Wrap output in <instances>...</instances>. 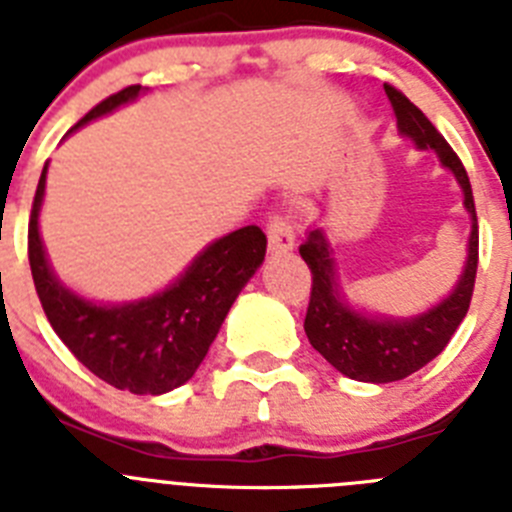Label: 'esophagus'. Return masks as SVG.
Returning <instances> with one entry per match:
<instances>
[{"instance_id":"obj_1","label":"esophagus","mask_w":512,"mask_h":512,"mask_svg":"<svg viewBox=\"0 0 512 512\" xmlns=\"http://www.w3.org/2000/svg\"><path fill=\"white\" fill-rule=\"evenodd\" d=\"M295 246V230L289 225L287 217L271 215L269 217V248L274 253H284Z\"/></svg>"}]
</instances>
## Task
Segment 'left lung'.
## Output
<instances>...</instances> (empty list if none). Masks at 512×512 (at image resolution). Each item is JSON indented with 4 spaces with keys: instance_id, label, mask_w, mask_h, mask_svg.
Returning a JSON list of instances; mask_svg holds the SVG:
<instances>
[{
    "instance_id": "obj_1",
    "label": "left lung",
    "mask_w": 512,
    "mask_h": 512,
    "mask_svg": "<svg viewBox=\"0 0 512 512\" xmlns=\"http://www.w3.org/2000/svg\"><path fill=\"white\" fill-rule=\"evenodd\" d=\"M384 92L390 97L400 133L413 140L418 148L436 151L441 166H446L456 176V182L464 192V207L472 217V233H469L467 264H464L456 287L451 289V295L415 318L395 320L374 318V315H366L348 305L338 289L336 261L330 259L333 251H330L328 238L320 228L310 230L307 241L300 246V256L310 266L312 274L310 305H307L305 315L307 338H310L312 348L323 354V359L336 366L338 372L356 382L374 384L410 377L441 354L461 320L467 318L479 261L477 210H474L467 169L454 153V148L433 128V122L400 89L387 84Z\"/></svg>"
}]
</instances>
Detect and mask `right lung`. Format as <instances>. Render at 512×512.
<instances>
[{
    "instance_id": "obj_1",
    "label": "right lung",
    "mask_w": 512,
    "mask_h": 512,
    "mask_svg": "<svg viewBox=\"0 0 512 512\" xmlns=\"http://www.w3.org/2000/svg\"><path fill=\"white\" fill-rule=\"evenodd\" d=\"M140 92L143 87L133 84L102 99L71 130L133 102ZM45 171L48 164L40 174L27 225V259L48 323L89 372L117 390L164 395L182 387L210 351L235 297L264 261V230L246 225L217 238L158 295L122 305H99L63 287L48 264L38 228Z\"/></svg>"
}]
</instances>
